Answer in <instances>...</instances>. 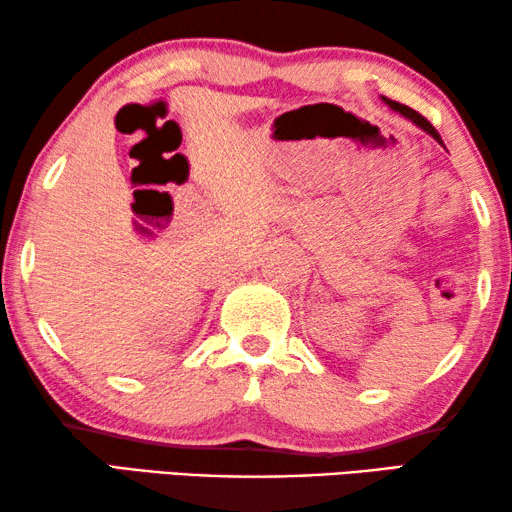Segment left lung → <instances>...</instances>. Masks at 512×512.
I'll list each match as a JSON object with an SVG mask.
<instances>
[{
	"instance_id": "left-lung-1",
	"label": "left lung",
	"mask_w": 512,
	"mask_h": 512,
	"mask_svg": "<svg viewBox=\"0 0 512 512\" xmlns=\"http://www.w3.org/2000/svg\"><path fill=\"white\" fill-rule=\"evenodd\" d=\"M383 102L388 104V106L392 108V111H397L399 115H404L406 120H410V122H413V124H417V127H420L422 131L429 133V136H431L433 140H438L440 145H442V138H440V133L433 129V124H431L429 120H426L424 115H420V113H417V111H413V108H408V106H404V104H399V102H392V99H388V97H383ZM442 147H445V145H442Z\"/></svg>"
}]
</instances>
